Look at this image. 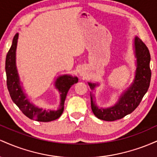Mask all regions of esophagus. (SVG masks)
Returning a JSON list of instances; mask_svg holds the SVG:
<instances>
[{"label":"esophagus","instance_id":"obj_1","mask_svg":"<svg viewBox=\"0 0 157 157\" xmlns=\"http://www.w3.org/2000/svg\"><path fill=\"white\" fill-rule=\"evenodd\" d=\"M81 75H83V73H82V72H81Z\"/></svg>","mask_w":157,"mask_h":157}]
</instances>
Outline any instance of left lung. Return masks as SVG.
<instances>
[{"instance_id": "1", "label": "left lung", "mask_w": 157, "mask_h": 157, "mask_svg": "<svg viewBox=\"0 0 157 157\" xmlns=\"http://www.w3.org/2000/svg\"><path fill=\"white\" fill-rule=\"evenodd\" d=\"M135 52L137 58V68L134 83L123 93L117 103L109 109H98L91 97V105L94 114L105 121H114L123 118L137 108L150 86L151 70L150 68L151 55L147 46L142 40L135 37ZM91 89L96 84L89 83Z\"/></svg>"}]
</instances>
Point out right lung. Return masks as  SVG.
<instances>
[{
  "mask_svg": "<svg viewBox=\"0 0 157 157\" xmlns=\"http://www.w3.org/2000/svg\"><path fill=\"white\" fill-rule=\"evenodd\" d=\"M18 34H16L12 40V44L7 52L6 57V85L10 97L12 101L17 105L20 110L22 111L27 117L31 120L39 122H50L59 118L63 111L64 102L66 95L71 86L78 82L77 77L70 76L60 77L56 81V87L61 93L60 106L57 111H46L36 107L33 104L30 103L26 99L22 89L20 86L18 75L15 66V51L17 46Z\"/></svg>",
  "mask_w": 157,
  "mask_h": 157,
  "instance_id": "1",
  "label": "right lung"
}]
</instances>
